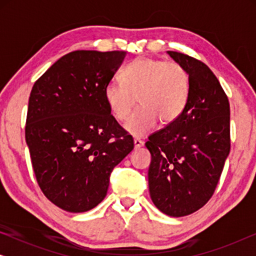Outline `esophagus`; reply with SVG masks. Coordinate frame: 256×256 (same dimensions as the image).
Returning <instances> with one entry per match:
<instances>
[{
  "mask_svg": "<svg viewBox=\"0 0 256 256\" xmlns=\"http://www.w3.org/2000/svg\"><path fill=\"white\" fill-rule=\"evenodd\" d=\"M143 144H144V143H143V141H141V140H138V138L134 140V148L135 149L141 148V146H143Z\"/></svg>",
  "mask_w": 256,
  "mask_h": 256,
  "instance_id": "1",
  "label": "esophagus"
}]
</instances>
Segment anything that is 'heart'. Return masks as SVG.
Listing matches in <instances>:
<instances>
[{
  "instance_id": "obj_1",
  "label": "heart",
  "mask_w": 256,
  "mask_h": 256,
  "mask_svg": "<svg viewBox=\"0 0 256 256\" xmlns=\"http://www.w3.org/2000/svg\"><path fill=\"white\" fill-rule=\"evenodd\" d=\"M120 82H110L104 88V98L110 113L124 122L140 107L124 124L136 138L148 135L160 124H172L183 114L190 94V79L183 66L172 62L140 57L126 66Z\"/></svg>"
}]
</instances>
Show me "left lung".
<instances>
[{
	"instance_id": "obj_1",
	"label": "left lung",
	"mask_w": 256,
	"mask_h": 256,
	"mask_svg": "<svg viewBox=\"0 0 256 256\" xmlns=\"http://www.w3.org/2000/svg\"><path fill=\"white\" fill-rule=\"evenodd\" d=\"M168 54L188 72L190 94L183 114L149 136V192L170 216L198 211L212 197L230 154V102L204 62L180 52Z\"/></svg>"
}]
</instances>
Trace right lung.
<instances>
[{"label": "right lung", "mask_w": 256, "mask_h": 256, "mask_svg": "<svg viewBox=\"0 0 256 256\" xmlns=\"http://www.w3.org/2000/svg\"><path fill=\"white\" fill-rule=\"evenodd\" d=\"M124 57V51L71 52L30 93L26 141L31 163L45 197L64 211L99 205L114 166L134 149L104 98Z\"/></svg>", "instance_id": "1"}]
</instances>
